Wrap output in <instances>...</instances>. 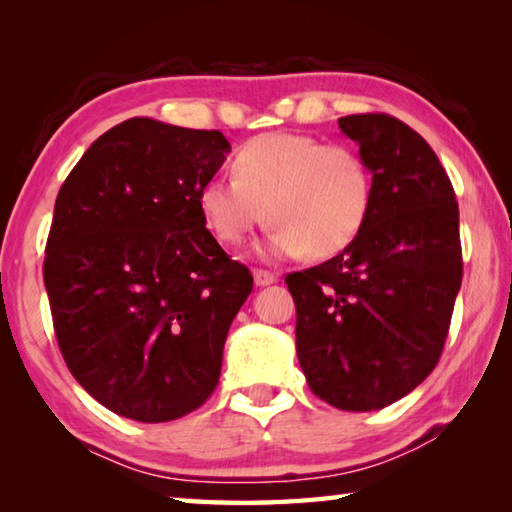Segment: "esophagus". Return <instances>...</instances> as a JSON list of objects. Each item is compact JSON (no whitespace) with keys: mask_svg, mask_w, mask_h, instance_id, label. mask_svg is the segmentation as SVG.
<instances>
[{"mask_svg":"<svg viewBox=\"0 0 512 512\" xmlns=\"http://www.w3.org/2000/svg\"><path fill=\"white\" fill-rule=\"evenodd\" d=\"M255 284L257 287H268V284L277 282V273L266 271V268H255Z\"/></svg>","mask_w":512,"mask_h":512,"instance_id":"34e87169","label":"esophagus"}]
</instances>
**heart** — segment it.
I'll return each instance as SVG.
<instances>
[{"instance_id": "obj_1", "label": "heart", "mask_w": 512, "mask_h": 512, "mask_svg": "<svg viewBox=\"0 0 512 512\" xmlns=\"http://www.w3.org/2000/svg\"><path fill=\"white\" fill-rule=\"evenodd\" d=\"M372 194V169L354 146L268 133L235 153L232 178L207 180L198 207L221 244L239 246L268 219L264 255L329 257L359 237Z\"/></svg>"}]
</instances>
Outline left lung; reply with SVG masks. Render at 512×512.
<instances>
[{
  "label": "left lung",
  "mask_w": 512,
  "mask_h": 512,
  "mask_svg": "<svg viewBox=\"0 0 512 512\" xmlns=\"http://www.w3.org/2000/svg\"><path fill=\"white\" fill-rule=\"evenodd\" d=\"M375 180L368 221L327 262L284 277L311 393L377 411L429 377L463 280L458 203L424 137L384 112L339 119Z\"/></svg>",
  "instance_id": "8db88e82"
}]
</instances>
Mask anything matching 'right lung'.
Returning <instances> with one entry per match:
<instances>
[{
	"label": "right lung",
	"mask_w": 512,
	"mask_h": 512,
	"mask_svg": "<svg viewBox=\"0 0 512 512\" xmlns=\"http://www.w3.org/2000/svg\"><path fill=\"white\" fill-rule=\"evenodd\" d=\"M230 144L133 117L85 151L60 187L45 250L58 348L94 400L137 422L198 409L253 275L198 207Z\"/></svg>",
	"instance_id": "right-lung-1"
}]
</instances>
